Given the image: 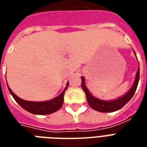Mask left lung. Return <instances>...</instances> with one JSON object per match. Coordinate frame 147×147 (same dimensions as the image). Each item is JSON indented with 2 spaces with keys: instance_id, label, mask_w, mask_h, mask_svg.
<instances>
[{
  "instance_id": "obj_1",
  "label": "left lung",
  "mask_w": 147,
  "mask_h": 147,
  "mask_svg": "<svg viewBox=\"0 0 147 147\" xmlns=\"http://www.w3.org/2000/svg\"><path fill=\"white\" fill-rule=\"evenodd\" d=\"M135 55L136 53L134 52ZM81 86L82 89L85 92L86 94V97L87 103L90 105V107L94 109V110L99 111V112L102 113H110V112H114L117 110H120L123 107H124L128 102H129L133 96L136 92V90L138 86L139 80H140V67L137 70L136 72V78H135V81H134V85L132 86V87L129 89V90L127 92V94L123 95V96L120 97V98L114 100H110V101H106V100H102L100 99H97L96 97H94L89 92L88 89L86 88L85 83H84V77H81Z\"/></svg>"
}]
</instances>
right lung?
Here are the masks:
<instances>
[{"instance_id":"add662e5","label":"right lung","mask_w":147,"mask_h":147,"mask_svg":"<svg viewBox=\"0 0 147 147\" xmlns=\"http://www.w3.org/2000/svg\"><path fill=\"white\" fill-rule=\"evenodd\" d=\"M68 86H69V82H67L65 89L63 90V91L59 96H57L54 99H52L51 100L42 101V102L24 100L20 99V97H18L17 95L13 94L12 90L10 89L8 85H7V87H8L9 91L13 97V99L23 109H24L25 110H27L28 112L31 113L33 114L47 115L56 112V111H57L58 110L61 109L63 103L64 94L68 88Z\"/></svg>"}]
</instances>
